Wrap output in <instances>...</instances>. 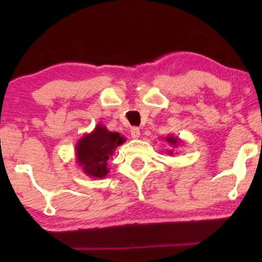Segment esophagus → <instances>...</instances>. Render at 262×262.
I'll return each mask as SVG.
<instances>
[{
  "mask_svg": "<svg viewBox=\"0 0 262 262\" xmlns=\"http://www.w3.org/2000/svg\"><path fill=\"white\" fill-rule=\"evenodd\" d=\"M131 137L135 138V139H138L141 137V131H139L138 127H134L131 130Z\"/></svg>",
  "mask_w": 262,
  "mask_h": 262,
  "instance_id": "1",
  "label": "esophagus"
}]
</instances>
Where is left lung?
Wrapping results in <instances>:
<instances>
[{
  "mask_svg": "<svg viewBox=\"0 0 262 262\" xmlns=\"http://www.w3.org/2000/svg\"><path fill=\"white\" fill-rule=\"evenodd\" d=\"M164 139H166V142H167L168 144H169L173 149L178 148V146L180 145V143H182V141H181L180 138L175 137V136H171V135H168L167 137H164ZM167 152L169 154V155H173V150H171V149L167 150Z\"/></svg>",
  "mask_w": 262,
  "mask_h": 262,
  "instance_id": "left-lung-1",
  "label": "left lung"
}]
</instances>
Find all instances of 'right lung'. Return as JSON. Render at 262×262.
I'll use <instances>...</instances> for the list:
<instances>
[{"label": "right lung", "mask_w": 262, "mask_h": 262, "mask_svg": "<svg viewBox=\"0 0 262 262\" xmlns=\"http://www.w3.org/2000/svg\"><path fill=\"white\" fill-rule=\"evenodd\" d=\"M126 141L118 132L107 130L105 125L98 124L91 134H84L75 146L78 167L93 179H103L110 173L108 160L117 146Z\"/></svg>", "instance_id": "add662e5"}]
</instances>
